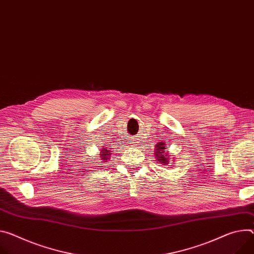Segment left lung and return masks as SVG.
<instances>
[{
	"label": "left lung",
	"instance_id": "8db88e82",
	"mask_svg": "<svg viewBox=\"0 0 254 254\" xmlns=\"http://www.w3.org/2000/svg\"><path fill=\"white\" fill-rule=\"evenodd\" d=\"M164 150H165V146H164V143H160L156 146V156L158 157V161L161 163H165L167 164L168 163V157L166 155H163L164 153Z\"/></svg>",
	"mask_w": 254,
	"mask_h": 254
}]
</instances>
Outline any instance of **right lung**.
Returning <instances> with one entry per match:
<instances>
[{
    "label": "right lung",
    "instance_id": "obj_1",
    "mask_svg": "<svg viewBox=\"0 0 254 254\" xmlns=\"http://www.w3.org/2000/svg\"><path fill=\"white\" fill-rule=\"evenodd\" d=\"M109 150H107V149H105V148H103V150H102V152H101V159H103V160H108L109 158H108V156H109Z\"/></svg>",
    "mask_w": 254,
    "mask_h": 254
}]
</instances>
